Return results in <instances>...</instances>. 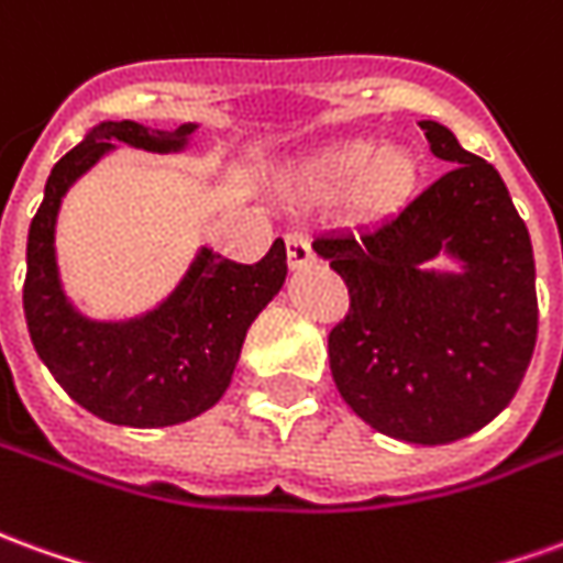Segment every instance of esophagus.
Listing matches in <instances>:
<instances>
[{
  "instance_id": "1",
  "label": "esophagus",
  "mask_w": 563,
  "mask_h": 563,
  "mask_svg": "<svg viewBox=\"0 0 563 563\" xmlns=\"http://www.w3.org/2000/svg\"><path fill=\"white\" fill-rule=\"evenodd\" d=\"M286 255H289V265H292V268H305V265H310V262L317 258L313 250H310L308 238L298 234V231L286 234Z\"/></svg>"
}]
</instances>
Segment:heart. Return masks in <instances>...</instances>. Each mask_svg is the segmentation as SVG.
Wrapping results in <instances>:
<instances>
[{
	"instance_id": "b5f03b06",
	"label": "heart",
	"mask_w": 563,
	"mask_h": 563,
	"mask_svg": "<svg viewBox=\"0 0 563 563\" xmlns=\"http://www.w3.org/2000/svg\"><path fill=\"white\" fill-rule=\"evenodd\" d=\"M308 183L320 198L350 191V213L363 222H377L402 210L411 198L418 186V158L399 145L377 148L365 140H350L325 148L310 164Z\"/></svg>"
}]
</instances>
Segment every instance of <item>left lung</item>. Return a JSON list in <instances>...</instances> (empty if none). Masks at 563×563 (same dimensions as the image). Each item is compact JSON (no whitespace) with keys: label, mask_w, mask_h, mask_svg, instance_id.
I'll return each mask as SVG.
<instances>
[{"label":"left lung","mask_w":563,"mask_h":563,"mask_svg":"<svg viewBox=\"0 0 563 563\" xmlns=\"http://www.w3.org/2000/svg\"><path fill=\"white\" fill-rule=\"evenodd\" d=\"M451 167L402 210L360 234H320L313 250L347 283L350 310L329 332L341 399L372 430L448 445L500 415L537 347V268L509 188L457 136L418 121ZM442 249L467 265L432 275Z\"/></svg>","instance_id":"8db88e82"}]
</instances>
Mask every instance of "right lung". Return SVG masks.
<instances>
[{
    "mask_svg": "<svg viewBox=\"0 0 563 563\" xmlns=\"http://www.w3.org/2000/svg\"><path fill=\"white\" fill-rule=\"evenodd\" d=\"M191 124L148 131L109 121L66 152L48 176L26 238L23 313L38 360L90 415L118 427H170L213 408L231 384L243 338L286 280V246L274 241L253 265L203 250L167 305L133 322H90L69 308L54 265V219L66 188L112 148H179Z\"/></svg>",
    "mask_w": 563,
    "mask_h": 563,
    "instance_id": "1",
    "label": "right lung"
}]
</instances>
